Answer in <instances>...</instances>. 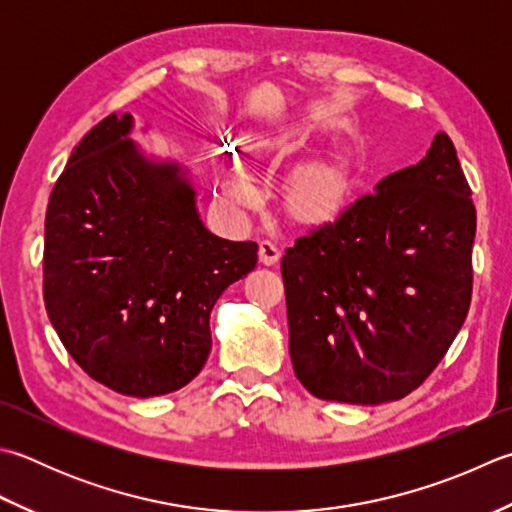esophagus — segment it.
Masks as SVG:
<instances>
[{"label": "esophagus", "instance_id": "1", "mask_svg": "<svg viewBox=\"0 0 512 512\" xmlns=\"http://www.w3.org/2000/svg\"><path fill=\"white\" fill-rule=\"evenodd\" d=\"M279 257H282V253H279V248L273 242H262V244H259V262H262L264 266L277 264Z\"/></svg>", "mask_w": 512, "mask_h": 512}]
</instances>
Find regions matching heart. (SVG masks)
<instances>
[{
    "mask_svg": "<svg viewBox=\"0 0 512 512\" xmlns=\"http://www.w3.org/2000/svg\"><path fill=\"white\" fill-rule=\"evenodd\" d=\"M239 153L255 155L264 144L259 139L244 135L239 137ZM224 204L233 213H244L246 208L257 204V193L239 173H230L222 179ZM342 202V190L337 179L322 173V170H302L288 184L286 204L290 215L302 224H319L333 217Z\"/></svg>",
    "mask_w": 512,
    "mask_h": 512,
    "instance_id": "1",
    "label": "heart"
}]
</instances>
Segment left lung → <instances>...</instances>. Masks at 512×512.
I'll return each mask as SVG.
<instances>
[{
	"label": "left lung",
	"mask_w": 512,
	"mask_h": 512,
	"mask_svg": "<svg viewBox=\"0 0 512 512\" xmlns=\"http://www.w3.org/2000/svg\"><path fill=\"white\" fill-rule=\"evenodd\" d=\"M477 215L446 133L335 222L282 257L288 350L328 402L406 397L442 362L468 315Z\"/></svg>",
	"instance_id": "obj_1"
}]
</instances>
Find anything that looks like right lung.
<instances>
[{"instance_id":"obj_1","label":"right lung","mask_w":512,"mask_h":512,"mask_svg":"<svg viewBox=\"0 0 512 512\" xmlns=\"http://www.w3.org/2000/svg\"><path fill=\"white\" fill-rule=\"evenodd\" d=\"M133 128L113 113L70 153L46 210L44 302L84 373L144 399L199 375L210 310L257 266V244L210 233L190 168L148 155Z\"/></svg>"}]
</instances>
